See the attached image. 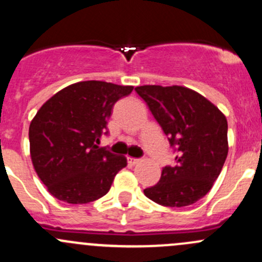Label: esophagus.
<instances>
[{
	"mask_svg": "<svg viewBox=\"0 0 262 262\" xmlns=\"http://www.w3.org/2000/svg\"><path fill=\"white\" fill-rule=\"evenodd\" d=\"M141 162V160L139 158H133V157H128V163H130V165H137V163Z\"/></svg>",
	"mask_w": 262,
	"mask_h": 262,
	"instance_id": "34e87169",
	"label": "esophagus"
}]
</instances>
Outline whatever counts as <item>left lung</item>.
<instances>
[{
  "mask_svg": "<svg viewBox=\"0 0 262 262\" xmlns=\"http://www.w3.org/2000/svg\"><path fill=\"white\" fill-rule=\"evenodd\" d=\"M170 146L176 165L162 168L160 181L144 195L160 205H191L209 192L228 155V124L223 113L198 92L182 86L136 87Z\"/></svg>",
  "mask_w": 262,
  "mask_h": 262,
  "instance_id": "left-lung-1",
  "label": "left lung"
}]
</instances>
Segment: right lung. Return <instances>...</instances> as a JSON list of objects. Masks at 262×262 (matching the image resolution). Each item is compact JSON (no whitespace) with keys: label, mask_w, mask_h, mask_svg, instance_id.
<instances>
[{"label":"right lung","mask_w":262,"mask_h":262,"mask_svg":"<svg viewBox=\"0 0 262 262\" xmlns=\"http://www.w3.org/2000/svg\"><path fill=\"white\" fill-rule=\"evenodd\" d=\"M133 86L104 81L73 83L52 96L30 123V156L54 198L86 204L107 194L126 158L99 147L113 106Z\"/></svg>","instance_id":"1"}]
</instances>
